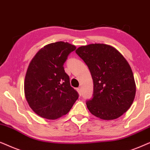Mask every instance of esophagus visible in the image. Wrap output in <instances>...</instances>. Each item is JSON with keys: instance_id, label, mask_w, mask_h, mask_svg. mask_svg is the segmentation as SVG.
Segmentation results:
<instances>
[{"instance_id": "1", "label": "esophagus", "mask_w": 150, "mask_h": 150, "mask_svg": "<svg viewBox=\"0 0 150 150\" xmlns=\"http://www.w3.org/2000/svg\"><path fill=\"white\" fill-rule=\"evenodd\" d=\"M77 92H78L79 95H81V90L80 88H78L77 89Z\"/></svg>"}]
</instances>
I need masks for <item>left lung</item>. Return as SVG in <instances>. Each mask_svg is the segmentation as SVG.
Wrapping results in <instances>:
<instances>
[{
	"instance_id": "obj_1",
	"label": "left lung",
	"mask_w": 150,
	"mask_h": 150,
	"mask_svg": "<svg viewBox=\"0 0 150 150\" xmlns=\"http://www.w3.org/2000/svg\"><path fill=\"white\" fill-rule=\"evenodd\" d=\"M93 80V97L86 101L92 115L103 120L123 115L136 95L134 77L129 63L115 48L105 44H91L77 48Z\"/></svg>"
}]
</instances>
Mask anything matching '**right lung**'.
Masks as SVG:
<instances>
[{
  "mask_svg": "<svg viewBox=\"0 0 150 150\" xmlns=\"http://www.w3.org/2000/svg\"><path fill=\"white\" fill-rule=\"evenodd\" d=\"M75 49L62 41L49 44L29 63L24 83L25 98L32 110L42 118L57 119L67 115L78 99L63 67Z\"/></svg>",
  "mask_w": 150,
  "mask_h": 150,
  "instance_id": "add662e5",
  "label": "right lung"
}]
</instances>
